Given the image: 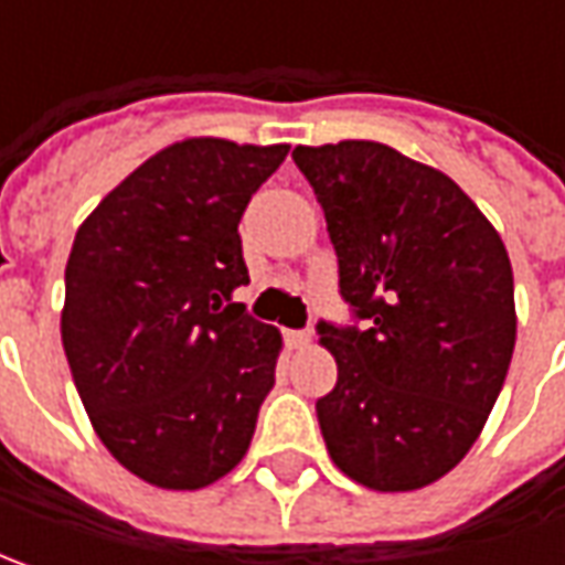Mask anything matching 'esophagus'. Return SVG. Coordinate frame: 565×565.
<instances>
[{"mask_svg":"<svg viewBox=\"0 0 565 565\" xmlns=\"http://www.w3.org/2000/svg\"><path fill=\"white\" fill-rule=\"evenodd\" d=\"M286 345L289 349H305V345H311V333L308 330H286Z\"/></svg>","mask_w":565,"mask_h":565,"instance_id":"1","label":"esophagus"}]
</instances>
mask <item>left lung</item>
I'll use <instances>...</instances> for the list:
<instances>
[{
  "label": "left lung",
  "instance_id": "obj_1",
  "mask_svg": "<svg viewBox=\"0 0 565 565\" xmlns=\"http://www.w3.org/2000/svg\"><path fill=\"white\" fill-rule=\"evenodd\" d=\"M364 330L317 323L337 386L317 399L330 459L396 493L466 459L515 349L510 254L488 216L434 166L377 141L295 147Z\"/></svg>",
  "mask_w": 565,
  "mask_h": 565
}]
</instances>
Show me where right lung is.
<instances>
[{
	"mask_svg": "<svg viewBox=\"0 0 565 565\" xmlns=\"http://www.w3.org/2000/svg\"><path fill=\"white\" fill-rule=\"evenodd\" d=\"M289 143L188 138L116 185L65 267L62 345L116 462L198 490L248 452L282 337L232 301L248 286L238 223Z\"/></svg>",
	"mask_w": 565,
	"mask_h": 565,
	"instance_id": "obj_1",
	"label": "right lung"
}]
</instances>
